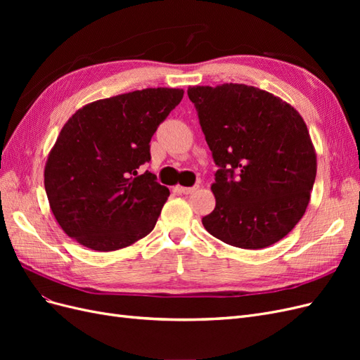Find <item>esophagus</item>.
Segmentation results:
<instances>
[{"label": "esophagus", "mask_w": 360, "mask_h": 360, "mask_svg": "<svg viewBox=\"0 0 360 360\" xmlns=\"http://www.w3.org/2000/svg\"><path fill=\"white\" fill-rule=\"evenodd\" d=\"M200 189V186L198 184H195V186H192V188H184V186H180L179 188V191L181 192V193H184V195H188V193H192V192H195V191H198Z\"/></svg>", "instance_id": "1"}]
</instances>
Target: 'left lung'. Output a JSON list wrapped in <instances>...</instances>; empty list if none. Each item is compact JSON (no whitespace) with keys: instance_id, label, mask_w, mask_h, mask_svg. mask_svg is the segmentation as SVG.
<instances>
[{"instance_id":"1","label":"left lung","mask_w":360,"mask_h":360,"mask_svg":"<svg viewBox=\"0 0 360 360\" xmlns=\"http://www.w3.org/2000/svg\"><path fill=\"white\" fill-rule=\"evenodd\" d=\"M195 103L214 163V210L202 217L213 237L263 249L302 219L317 155L302 115L281 97L245 84L195 85Z\"/></svg>"}]
</instances>
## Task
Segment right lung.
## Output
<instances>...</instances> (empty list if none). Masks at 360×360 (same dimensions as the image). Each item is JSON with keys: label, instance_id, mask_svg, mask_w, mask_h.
<instances>
[{"label": "right lung", "instance_id": "add662e5", "mask_svg": "<svg viewBox=\"0 0 360 360\" xmlns=\"http://www.w3.org/2000/svg\"><path fill=\"white\" fill-rule=\"evenodd\" d=\"M181 89H144L86 103L63 126L45 165L49 207L82 246L111 252L153 230L168 188L148 171L150 139L183 99Z\"/></svg>", "mask_w": 360, "mask_h": 360}]
</instances>
